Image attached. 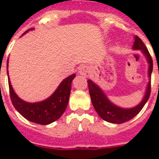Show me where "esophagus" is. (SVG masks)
<instances>
[{
  "label": "esophagus",
  "mask_w": 159,
  "mask_h": 159,
  "mask_svg": "<svg viewBox=\"0 0 159 159\" xmlns=\"http://www.w3.org/2000/svg\"><path fill=\"white\" fill-rule=\"evenodd\" d=\"M79 72L81 75H83V76H87V74L89 73V69H88V67H86V66H82V67H80Z\"/></svg>",
  "instance_id": "1"
}]
</instances>
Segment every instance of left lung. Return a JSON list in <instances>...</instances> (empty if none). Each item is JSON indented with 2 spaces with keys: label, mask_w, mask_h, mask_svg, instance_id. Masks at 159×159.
<instances>
[{
  "label": "left lung",
  "mask_w": 159,
  "mask_h": 159,
  "mask_svg": "<svg viewBox=\"0 0 159 159\" xmlns=\"http://www.w3.org/2000/svg\"><path fill=\"white\" fill-rule=\"evenodd\" d=\"M133 48L135 50L142 51L143 54L145 55L147 61L149 64V67H148L149 82L147 86L145 95H144L142 102L138 106H136L135 107H133V108L124 109L114 105L112 102L109 101L103 91L96 83L92 82V80H87L89 93L95 110L102 120L110 122V123L122 124L126 121L130 120L131 119L134 118L140 112L150 96L151 74H152V71H153V60H152L151 55L149 54L148 48H146L145 44L143 43V41L141 40L138 36L134 37Z\"/></svg>",
  "instance_id": "8db88e82"
}]
</instances>
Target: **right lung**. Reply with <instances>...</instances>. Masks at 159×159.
I'll return each mask as SVG.
<instances>
[{
	"mask_svg": "<svg viewBox=\"0 0 159 159\" xmlns=\"http://www.w3.org/2000/svg\"><path fill=\"white\" fill-rule=\"evenodd\" d=\"M28 30L24 34L31 30ZM8 67V61H7ZM8 69V68H7ZM8 72V71H7ZM76 74H72L65 78L52 96L44 101L35 103H30L21 100L14 92L12 86L10 82L8 75L9 89L11 102L16 111L21 116L27 119L28 120L39 125H48L57 120L62 116L66 110L68 101H69L70 92L72 88V81Z\"/></svg>",
	"mask_w": 159,
	"mask_h": 159,
	"instance_id": "right-lung-1",
	"label": "right lung"
}]
</instances>
